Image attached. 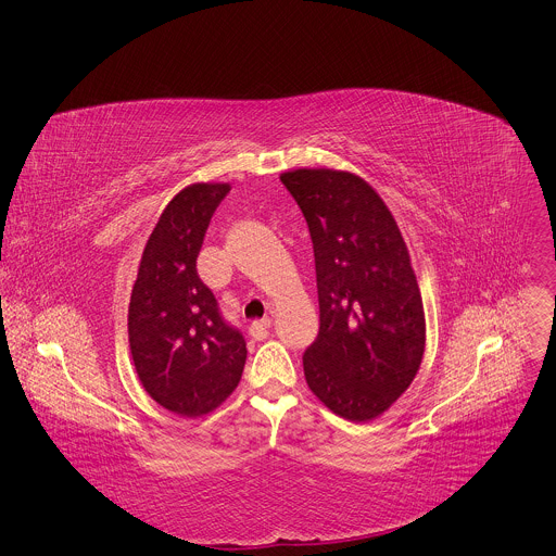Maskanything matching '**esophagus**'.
<instances>
[{
	"instance_id": "obj_1",
	"label": "esophagus",
	"mask_w": 556,
	"mask_h": 556,
	"mask_svg": "<svg viewBox=\"0 0 556 556\" xmlns=\"http://www.w3.org/2000/svg\"><path fill=\"white\" fill-rule=\"evenodd\" d=\"M268 329H270V318H268V316L262 318V320H253V323L249 325V333H251V338H255V340H266V338H268Z\"/></svg>"
}]
</instances>
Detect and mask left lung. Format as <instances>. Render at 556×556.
Returning a JSON list of instances; mask_svg holds the SVG:
<instances>
[{
    "mask_svg": "<svg viewBox=\"0 0 556 556\" xmlns=\"http://www.w3.org/2000/svg\"><path fill=\"white\" fill-rule=\"evenodd\" d=\"M314 244L320 331L303 355L309 390L338 416L383 414L414 381L425 309L399 225L357 175L299 168L281 175Z\"/></svg>",
    "mask_w": 556,
    "mask_h": 556,
    "instance_id": "obj_1",
    "label": "left lung"
}]
</instances>
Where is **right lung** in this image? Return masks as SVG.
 <instances>
[{"mask_svg": "<svg viewBox=\"0 0 556 556\" xmlns=\"http://www.w3.org/2000/svg\"><path fill=\"white\" fill-rule=\"evenodd\" d=\"M227 184H192L162 212L142 251L127 331L149 396L177 416L216 409L238 386L247 342L197 273L205 229Z\"/></svg>", "mask_w": 556, "mask_h": 556, "instance_id": "right-lung-1", "label": "right lung"}]
</instances>
